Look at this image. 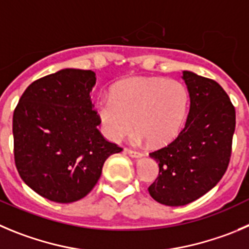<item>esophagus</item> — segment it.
Masks as SVG:
<instances>
[{
  "label": "esophagus",
  "mask_w": 249,
  "mask_h": 249,
  "mask_svg": "<svg viewBox=\"0 0 249 249\" xmlns=\"http://www.w3.org/2000/svg\"><path fill=\"white\" fill-rule=\"evenodd\" d=\"M125 153H127V155L131 157H136V159H139V157L142 156V153L139 152V151L131 150V148H125Z\"/></svg>",
  "instance_id": "esophagus-1"
}]
</instances>
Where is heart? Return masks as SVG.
<instances>
[{
  "label": "heart",
  "mask_w": 249,
  "mask_h": 249,
  "mask_svg": "<svg viewBox=\"0 0 249 249\" xmlns=\"http://www.w3.org/2000/svg\"><path fill=\"white\" fill-rule=\"evenodd\" d=\"M104 135L114 142L135 130L140 141L161 146L179 134L189 110V92L177 80L136 76L117 83L97 101Z\"/></svg>",
  "instance_id": "1"
}]
</instances>
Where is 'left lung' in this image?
Instances as JSON below:
<instances>
[{
	"mask_svg": "<svg viewBox=\"0 0 249 249\" xmlns=\"http://www.w3.org/2000/svg\"><path fill=\"white\" fill-rule=\"evenodd\" d=\"M190 108L187 123L171 143L150 153L159 163L148 187L163 205L182 206L213 189L229 167L236 111L224 88L210 78L183 71Z\"/></svg>",
	"mask_w": 249,
	"mask_h": 249,
	"instance_id": "obj_1",
	"label": "left lung"
}]
</instances>
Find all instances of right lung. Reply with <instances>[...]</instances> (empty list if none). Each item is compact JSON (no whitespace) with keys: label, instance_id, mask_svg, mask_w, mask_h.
<instances>
[{"label":"right lung","instance_id":"obj_1","mask_svg":"<svg viewBox=\"0 0 249 249\" xmlns=\"http://www.w3.org/2000/svg\"><path fill=\"white\" fill-rule=\"evenodd\" d=\"M90 70L64 69L28 86L13 113L15 162L23 182L55 203L85 198L110 155L123 150L97 129Z\"/></svg>","mask_w":249,"mask_h":249}]
</instances>
